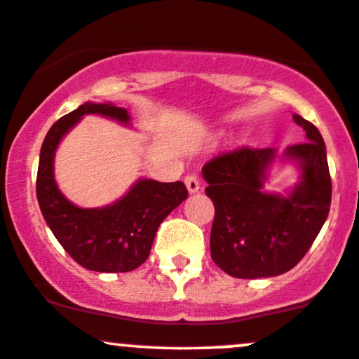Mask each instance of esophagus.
<instances>
[{"label": "esophagus", "instance_id": "esophagus-1", "mask_svg": "<svg viewBox=\"0 0 359 359\" xmlns=\"http://www.w3.org/2000/svg\"><path fill=\"white\" fill-rule=\"evenodd\" d=\"M184 182H185V187H187V191L191 194H196L201 191V180H198V177L196 174H189L184 179Z\"/></svg>", "mask_w": 359, "mask_h": 359}]
</instances>
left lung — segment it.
<instances>
[{
  "mask_svg": "<svg viewBox=\"0 0 359 359\" xmlns=\"http://www.w3.org/2000/svg\"><path fill=\"white\" fill-rule=\"evenodd\" d=\"M306 140L289 145L284 157L301 167V182L289 196L264 192L274 149H239L202 167L205 194L215 207L210 254L224 273L239 279L279 276L308 252L331 205V175L321 133L303 116Z\"/></svg>",
  "mask_w": 359,
  "mask_h": 359,
  "instance_id": "left-lung-1",
  "label": "left lung"
}]
</instances>
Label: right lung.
I'll use <instances>...</instances> for the list:
<instances>
[{
	"mask_svg": "<svg viewBox=\"0 0 359 359\" xmlns=\"http://www.w3.org/2000/svg\"><path fill=\"white\" fill-rule=\"evenodd\" d=\"M98 114L128 123L114 103L86 102L51 125L43 140L36 175L41 214L58 243L80 266L97 273H128L144 264L163 219L189 196L184 182L140 179L115 204L81 209L60 192L53 177L56 147L83 115Z\"/></svg>",
	"mask_w": 359,
	"mask_h": 359,
	"instance_id": "obj_1",
	"label": "right lung"
}]
</instances>
